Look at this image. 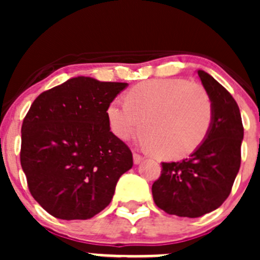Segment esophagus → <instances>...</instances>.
I'll use <instances>...</instances> for the list:
<instances>
[{
  "label": "esophagus",
  "mask_w": 260,
  "mask_h": 260,
  "mask_svg": "<svg viewBox=\"0 0 260 260\" xmlns=\"http://www.w3.org/2000/svg\"><path fill=\"white\" fill-rule=\"evenodd\" d=\"M133 160H134V164L138 165L143 161V157L141 155H138V153H133Z\"/></svg>",
  "instance_id": "obj_1"
}]
</instances>
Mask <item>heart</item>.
Returning a JSON list of instances; mask_svg holds the SVG:
<instances>
[{
	"label": "heart",
	"mask_w": 260,
	"mask_h": 260,
	"mask_svg": "<svg viewBox=\"0 0 260 260\" xmlns=\"http://www.w3.org/2000/svg\"><path fill=\"white\" fill-rule=\"evenodd\" d=\"M212 117L207 92L185 79L143 82L126 93L125 103L113 100L107 108L114 137L125 141L141 123L142 148L165 160L194 152L210 133Z\"/></svg>",
	"instance_id": "heart-1"
}]
</instances>
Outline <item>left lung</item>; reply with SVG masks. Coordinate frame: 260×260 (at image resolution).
<instances>
[{
	"label": "left lung",
	"instance_id": "1",
	"mask_svg": "<svg viewBox=\"0 0 260 260\" xmlns=\"http://www.w3.org/2000/svg\"><path fill=\"white\" fill-rule=\"evenodd\" d=\"M198 75L212 104L210 133L189 158L162 162L161 176L152 185L158 208L191 219L212 212L229 197L240 171L243 139L236 100L208 73L198 70Z\"/></svg>",
	"mask_w": 260,
	"mask_h": 260
}]
</instances>
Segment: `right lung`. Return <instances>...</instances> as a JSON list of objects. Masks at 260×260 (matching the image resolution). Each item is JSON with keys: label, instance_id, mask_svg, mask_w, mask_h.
Instances as JSON below:
<instances>
[{"label": "right lung", "instance_id": "obj_1", "mask_svg": "<svg viewBox=\"0 0 260 260\" xmlns=\"http://www.w3.org/2000/svg\"><path fill=\"white\" fill-rule=\"evenodd\" d=\"M127 83L77 77L40 93L23 119L20 164L31 195L62 220L102 212L119 177L132 169L128 147L110 132L107 108Z\"/></svg>", "mask_w": 260, "mask_h": 260}]
</instances>
